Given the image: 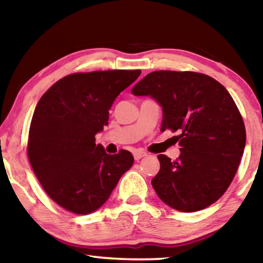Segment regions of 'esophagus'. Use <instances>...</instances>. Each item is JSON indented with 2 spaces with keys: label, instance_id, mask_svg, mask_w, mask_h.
Segmentation results:
<instances>
[{
  "label": "esophagus",
  "instance_id": "1",
  "mask_svg": "<svg viewBox=\"0 0 263 263\" xmlns=\"http://www.w3.org/2000/svg\"><path fill=\"white\" fill-rule=\"evenodd\" d=\"M147 155V153L144 152V151H140V149H137L135 151V153H133V157H135V160H140L141 158H144Z\"/></svg>",
  "mask_w": 263,
  "mask_h": 263
}]
</instances>
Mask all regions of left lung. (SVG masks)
<instances>
[{"instance_id": "1", "label": "left lung", "mask_w": 263, "mask_h": 263, "mask_svg": "<svg viewBox=\"0 0 263 263\" xmlns=\"http://www.w3.org/2000/svg\"><path fill=\"white\" fill-rule=\"evenodd\" d=\"M162 108L161 131L177 132L181 154H159L160 171L152 180L155 193L175 210L195 212L228 190L246 144L241 115L225 87L205 74L157 70L132 88Z\"/></svg>"}]
</instances>
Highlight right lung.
Listing matches in <instances>:
<instances>
[{
    "instance_id": "obj_1",
    "label": "right lung",
    "mask_w": 263,
    "mask_h": 263,
    "mask_svg": "<svg viewBox=\"0 0 263 263\" xmlns=\"http://www.w3.org/2000/svg\"><path fill=\"white\" fill-rule=\"evenodd\" d=\"M141 70L74 73L57 81L39 100L31 121L28 157L46 194L78 215L96 211L108 201L133 155L105 153L95 144L108 125L109 110Z\"/></svg>"
}]
</instances>
